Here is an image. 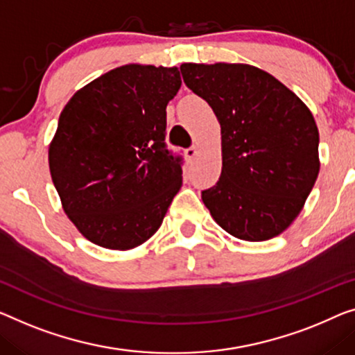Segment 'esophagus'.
Returning a JSON list of instances; mask_svg holds the SVG:
<instances>
[{"label": "esophagus", "mask_w": 355, "mask_h": 355, "mask_svg": "<svg viewBox=\"0 0 355 355\" xmlns=\"http://www.w3.org/2000/svg\"><path fill=\"white\" fill-rule=\"evenodd\" d=\"M198 153H199V150H198V146H191V148H188L187 150V157L188 159H193V157H196L198 156Z\"/></svg>", "instance_id": "34e87169"}]
</instances>
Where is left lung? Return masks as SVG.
Returning a JSON list of instances; mask_svg holds the SVG:
<instances>
[{
	"label": "left lung",
	"mask_w": 355,
	"mask_h": 355,
	"mask_svg": "<svg viewBox=\"0 0 355 355\" xmlns=\"http://www.w3.org/2000/svg\"><path fill=\"white\" fill-rule=\"evenodd\" d=\"M180 70L221 127V175L202 191L211 218L242 241L279 236L319 175L313 113L279 79L247 63H183Z\"/></svg>",
	"instance_id": "1"
}]
</instances>
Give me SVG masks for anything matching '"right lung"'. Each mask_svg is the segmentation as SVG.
Returning <instances> with one entry per match:
<instances>
[{"label": "right lung", "instance_id": "add662e5", "mask_svg": "<svg viewBox=\"0 0 355 355\" xmlns=\"http://www.w3.org/2000/svg\"><path fill=\"white\" fill-rule=\"evenodd\" d=\"M177 67L129 63L79 89L49 145L60 202L92 244L130 250L159 230L182 188V164L164 144Z\"/></svg>", "mask_w": 355, "mask_h": 355}]
</instances>
